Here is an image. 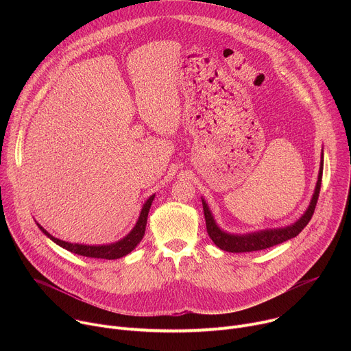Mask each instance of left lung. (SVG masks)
Here are the masks:
<instances>
[{"label": "left lung", "instance_id": "1", "mask_svg": "<svg viewBox=\"0 0 351 351\" xmlns=\"http://www.w3.org/2000/svg\"><path fill=\"white\" fill-rule=\"evenodd\" d=\"M322 171H324V152L321 153V165H319V172H318V180L315 184L314 194L311 197V202L306 213L300 217L294 223L283 228H275V229H263L252 233H229L221 229L214 219V215L207 204L206 199L202 197L203 202V208H204V217H206V225H207V232L211 237V240L221 248L223 252L229 253H250V252H258V250L269 248L272 245L280 244L289 239L295 237L300 232H302L307 223L310 222L318 197H319V190H321V182H322Z\"/></svg>", "mask_w": 351, "mask_h": 351}]
</instances>
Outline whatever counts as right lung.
Listing matches in <instances>:
<instances>
[{"label": "right lung", "instance_id": "add662e5", "mask_svg": "<svg viewBox=\"0 0 351 351\" xmlns=\"http://www.w3.org/2000/svg\"><path fill=\"white\" fill-rule=\"evenodd\" d=\"M156 194L149 195L147 198V202L143 204L138 219L136 222V225L133 226V229L121 240L115 241V243H110V244H79V243H69L61 239L54 237L53 234H49L40 223H37V226L40 228V230L49 239L53 240L56 244H58L60 247L68 250L71 253H75L77 256H83V257H90V258H104V260H118L121 257L128 256L129 253H132L133 250L137 247V244L141 241L144 232H145V225H147V217H148V211L149 207L153 204Z\"/></svg>", "mask_w": 351, "mask_h": 351}]
</instances>
